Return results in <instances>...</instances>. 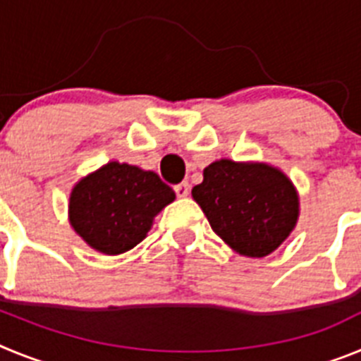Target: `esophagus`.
<instances>
[{"mask_svg":"<svg viewBox=\"0 0 361 361\" xmlns=\"http://www.w3.org/2000/svg\"><path fill=\"white\" fill-rule=\"evenodd\" d=\"M173 190H175V193H177V197H180V199H184V197L190 195V184H188V183L177 184Z\"/></svg>","mask_w":361,"mask_h":361,"instance_id":"34e87169","label":"esophagus"}]
</instances>
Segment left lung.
Instances as JSON below:
<instances>
[{"mask_svg":"<svg viewBox=\"0 0 361 361\" xmlns=\"http://www.w3.org/2000/svg\"><path fill=\"white\" fill-rule=\"evenodd\" d=\"M209 226L233 251L262 258L295 229L298 193L288 175L264 162L220 159L191 190Z\"/></svg>","mask_w":361,"mask_h":361,"instance_id":"8db88e82","label":"left lung"}]
</instances>
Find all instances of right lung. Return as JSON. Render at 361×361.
<instances>
[{"instance_id": "right-lung-1", "label": "right lung", "mask_w": 361, "mask_h": 361, "mask_svg": "<svg viewBox=\"0 0 361 361\" xmlns=\"http://www.w3.org/2000/svg\"><path fill=\"white\" fill-rule=\"evenodd\" d=\"M175 200V191L153 171L111 161L73 186L72 228L103 255H121L146 238L153 219Z\"/></svg>"}]
</instances>
